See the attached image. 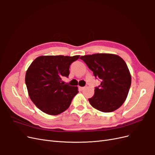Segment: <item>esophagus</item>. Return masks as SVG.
<instances>
[{"mask_svg": "<svg viewBox=\"0 0 155 155\" xmlns=\"http://www.w3.org/2000/svg\"><path fill=\"white\" fill-rule=\"evenodd\" d=\"M84 88H85V87H79V91H83V89Z\"/></svg>", "mask_w": 155, "mask_h": 155, "instance_id": "obj_1", "label": "esophagus"}]
</instances>
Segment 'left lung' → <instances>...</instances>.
Masks as SVG:
<instances>
[{
	"label": "left lung",
	"mask_w": 155,
	"mask_h": 155,
	"mask_svg": "<svg viewBox=\"0 0 155 155\" xmlns=\"http://www.w3.org/2000/svg\"><path fill=\"white\" fill-rule=\"evenodd\" d=\"M80 59L101 81L95 87L94 95L88 101L96 109L110 112L123 105L127 97L131 76L124 60L111 54H95L81 56Z\"/></svg>",
	"instance_id": "8db88e82"
}]
</instances>
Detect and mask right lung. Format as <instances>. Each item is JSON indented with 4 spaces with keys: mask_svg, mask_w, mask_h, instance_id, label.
Wrapping results in <instances>:
<instances>
[{
    "mask_svg": "<svg viewBox=\"0 0 155 155\" xmlns=\"http://www.w3.org/2000/svg\"><path fill=\"white\" fill-rule=\"evenodd\" d=\"M79 55H41L28 68L25 83L31 100L41 111L58 115L66 110L78 93L77 87L63 83L68 78L70 65Z\"/></svg>",
    "mask_w": 155,
    "mask_h": 155,
    "instance_id": "right-lung-1",
    "label": "right lung"
}]
</instances>
